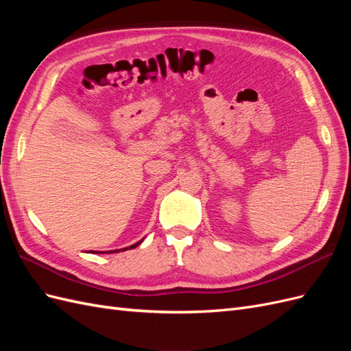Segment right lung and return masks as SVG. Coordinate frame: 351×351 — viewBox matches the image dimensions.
Masks as SVG:
<instances>
[{"label": "right lung", "instance_id": "1", "mask_svg": "<svg viewBox=\"0 0 351 351\" xmlns=\"http://www.w3.org/2000/svg\"><path fill=\"white\" fill-rule=\"evenodd\" d=\"M145 240V237L142 239V240H139L137 243H134V244H132V246H129V247H124V249H115V250H108V252H97V250H92L90 253H101V254H104V253H119V252H124V250H130V249H134V247H137L139 246V244L142 243Z\"/></svg>", "mask_w": 351, "mask_h": 351}]
</instances>
